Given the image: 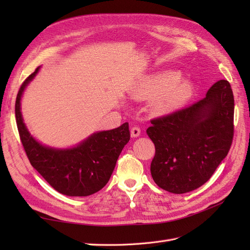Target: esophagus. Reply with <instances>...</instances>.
I'll return each mask as SVG.
<instances>
[{
    "label": "esophagus",
    "instance_id": "obj_1",
    "mask_svg": "<svg viewBox=\"0 0 250 250\" xmlns=\"http://www.w3.org/2000/svg\"><path fill=\"white\" fill-rule=\"evenodd\" d=\"M140 135H141V129H140V126H137V125L132 126V129H131V136H132V137H137V136H140Z\"/></svg>",
    "mask_w": 250,
    "mask_h": 250
}]
</instances>
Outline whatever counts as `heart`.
<instances>
[{"mask_svg":"<svg viewBox=\"0 0 250 250\" xmlns=\"http://www.w3.org/2000/svg\"><path fill=\"white\" fill-rule=\"evenodd\" d=\"M179 79L180 74L174 71L148 77L135 84L131 90V97L137 101L156 100L157 113H171L182 107L192 93L191 84Z\"/></svg>","mask_w":250,"mask_h":250,"instance_id":"heart-1","label":"heart"}]
</instances>
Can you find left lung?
<instances>
[{
  "mask_svg": "<svg viewBox=\"0 0 250 250\" xmlns=\"http://www.w3.org/2000/svg\"><path fill=\"white\" fill-rule=\"evenodd\" d=\"M233 118L232 89L221 79L199 102L152 119L146 132L156 147L150 164L155 183L176 194L204 185L230 150Z\"/></svg>",
  "mask_w": 250,
  "mask_h": 250,
  "instance_id": "obj_1",
  "label": "left lung"
}]
</instances>
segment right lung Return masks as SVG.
Masks as SVG:
<instances>
[{
    "label": "right lung",
    "instance_id": "right-lung-1",
    "mask_svg": "<svg viewBox=\"0 0 250 250\" xmlns=\"http://www.w3.org/2000/svg\"><path fill=\"white\" fill-rule=\"evenodd\" d=\"M39 70L37 67L22 83L16 99V121L24 151L32 167L58 192L70 196L91 195L108 183L120 152L130 141L129 124L97 132L68 149L42 145L29 133L20 111L21 95Z\"/></svg>",
    "mask_w": 250,
    "mask_h": 250
}]
</instances>
